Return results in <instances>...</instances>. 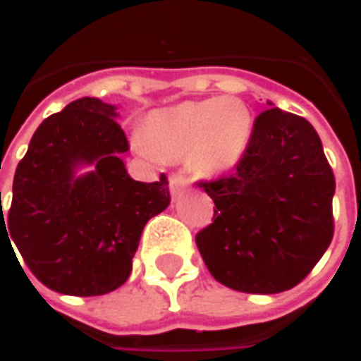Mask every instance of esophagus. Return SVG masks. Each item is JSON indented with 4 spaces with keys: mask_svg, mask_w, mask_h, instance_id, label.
<instances>
[{
    "mask_svg": "<svg viewBox=\"0 0 361 361\" xmlns=\"http://www.w3.org/2000/svg\"><path fill=\"white\" fill-rule=\"evenodd\" d=\"M189 188V180L185 176H181V173H173L172 178H170V191H172V195H180L183 189Z\"/></svg>",
    "mask_w": 361,
    "mask_h": 361,
    "instance_id": "1",
    "label": "esophagus"
}]
</instances>
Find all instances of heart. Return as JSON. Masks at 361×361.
Returning <instances> with one entry per match:
<instances>
[{
    "label": "heart",
    "instance_id": "obj_1",
    "mask_svg": "<svg viewBox=\"0 0 361 361\" xmlns=\"http://www.w3.org/2000/svg\"><path fill=\"white\" fill-rule=\"evenodd\" d=\"M250 106L234 96L188 100L150 111L137 147L157 160L188 158L191 172L219 178L242 162L253 139Z\"/></svg>",
    "mask_w": 361,
    "mask_h": 361
}]
</instances>
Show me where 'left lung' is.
I'll use <instances>...</instances> for the list:
<instances>
[{
  "mask_svg": "<svg viewBox=\"0 0 361 361\" xmlns=\"http://www.w3.org/2000/svg\"><path fill=\"white\" fill-rule=\"evenodd\" d=\"M267 104L235 172L203 183L216 209L195 238L212 276L247 294L294 288L333 240L334 176L317 131Z\"/></svg>",
  "mask_w": 361,
  "mask_h": 361,
  "instance_id": "left-lung-1",
  "label": "left lung"
}]
</instances>
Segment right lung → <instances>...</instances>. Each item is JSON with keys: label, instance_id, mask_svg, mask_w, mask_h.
<instances>
[{"label": "right lung", "instance_id": "add662e5", "mask_svg": "<svg viewBox=\"0 0 361 361\" xmlns=\"http://www.w3.org/2000/svg\"><path fill=\"white\" fill-rule=\"evenodd\" d=\"M116 119L118 106L90 96L44 119L17 166L5 219L1 211L0 238L5 230L30 272L59 294L121 286L142 228L170 204L164 173L154 183L127 173L129 142Z\"/></svg>", "mask_w": 361, "mask_h": 361}]
</instances>
